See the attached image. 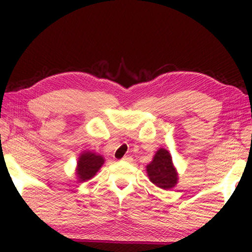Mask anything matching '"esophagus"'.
<instances>
[{
    "label": "esophagus",
    "mask_w": 252,
    "mask_h": 252,
    "mask_svg": "<svg viewBox=\"0 0 252 252\" xmlns=\"http://www.w3.org/2000/svg\"><path fill=\"white\" fill-rule=\"evenodd\" d=\"M123 160H124V161H128V163H130V161L133 160V158L129 157V156H124V157H123Z\"/></svg>",
    "instance_id": "34e87169"
}]
</instances>
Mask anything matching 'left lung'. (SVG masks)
Returning a JSON list of instances; mask_svg holds the SVG:
<instances>
[{"label": "left lung", "mask_w": 252, "mask_h": 252, "mask_svg": "<svg viewBox=\"0 0 252 252\" xmlns=\"http://www.w3.org/2000/svg\"><path fill=\"white\" fill-rule=\"evenodd\" d=\"M147 174L149 180L161 189H171L178 184V172L170 153L164 148L158 149L151 163L147 165Z\"/></svg>", "instance_id": "left-lung-1"}]
</instances>
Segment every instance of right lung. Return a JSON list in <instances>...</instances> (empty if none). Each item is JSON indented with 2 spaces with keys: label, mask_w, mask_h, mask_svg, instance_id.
Returning a JSON list of instances; mask_svg holds the SVG:
<instances>
[{
  "label": "right lung",
  "mask_w": 252,
  "mask_h": 252,
  "mask_svg": "<svg viewBox=\"0 0 252 252\" xmlns=\"http://www.w3.org/2000/svg\"><path fill=\"white\" fill-rule=\"evenodd\" d=\"M104 164V158L92 151H84L78 158L77 177L80 182L88 181L97 173L102 165Z\"/></svg>",
  "instance_id": "right-lung-1"
}]
</instances>
